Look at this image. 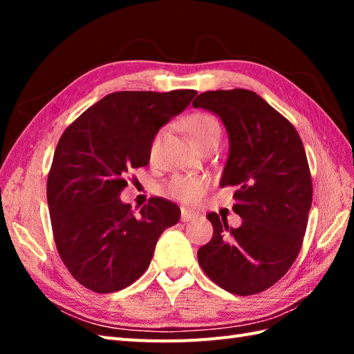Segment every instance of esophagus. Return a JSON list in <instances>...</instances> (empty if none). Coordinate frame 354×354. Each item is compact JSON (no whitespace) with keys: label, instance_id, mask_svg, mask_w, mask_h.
Returning a JSON list of instances; mask_svg holds the SVG:
<instances>
[{"label":"esophagus","instance_id":"esophagus-1","mask_svg":"<svg viewBox=\"0 0 354 354\" xmlns=\"http://www.w3.org/2000/svg\"><path fill=\"white\" fill-rule=\"evenodd\" d=\"M196 217H199V214L196 212H190V209H185V208L181 209V221L183 222H190L193 219H196Z\"/></svg>","mask_w":354,"mask_h":354}]
</instances>
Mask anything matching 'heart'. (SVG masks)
Wrapping results in <instances>:
<instances>
[{
    "mask_svg": "<svg viewBox=\"0 0 354 354\" xmlns=\"http://www.w3.org/2000/svg\"><path fill=\"white\" fill-rule=\"evenodd\" d=\"M184 129L189 133L193 145L198 149L204 146L205 142L221 138V124L217 118L208 112H193L184 120ZM161 133H156L152 142H150V152L156 149L160 142ZM209 187V181L207 176L201 175H179L169 179L165 184L164 192L167 196L181 201L184 204H198L204 198Z\"/></svg>",
    "mask_w": 354,
    "mask_h": 354,
    "instance_id": "heart-1",
    "label": "heart"
}]
</instances>
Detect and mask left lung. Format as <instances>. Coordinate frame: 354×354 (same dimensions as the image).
<instances>
[{
	"instance_id": "left-lung-1",
	"label": "left lung",
	"mask_w": 354,
	"mask_h": 354,
	"mask_svg": "<svg viewBox=\"0 0 354 354\" xmlns=\"http://www.w3.org/2000/svg\"><path fill=\"white\" fill-rule=\"evenodd\" d=\"M222 118L230 155L221 187H236L230 228L207 214L213 237L199 248L202 270L222 289L240 297L274 286L297 260L312 207V176L303 141L288 118L252 91H207L193 100Z\"/></svg>"
}]
</instances>
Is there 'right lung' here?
<instances>
[{"label":"right lung","instance_id":"right-lung-1","mask_svg":"<svg viewBox=\"0 0 354 354\" xmlns=\"http://www.w3.org/2000/svg\"><path fill=\"white\" fill-rule=\"evenodd\" d=\"M196 94L112 93L62 133L47 179L51 230L64 265L86 289L111 293L137 281L162 231L178 223L181 212L173 202L150 198L135 214L120 193L127 175L149 164L160 127Z\"/></svg>","mask_w":354,"mask_h":354}]
</instances>
